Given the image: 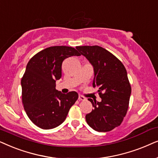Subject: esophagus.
<instances>
[{
  "label": "esophagus",
  "mask_w": 158,
  "mask_h": 158,
  "mask_svg": "<svg viewBox=\"0 0 158 158\" xmlns=\"http://www.w3.org/2000/svg\"><path fill=\"white\" fill-rule=\"evenodd\" d=\"M79 101H81V100L85 101V100H86V98L82 95H79Z\"/></svg>",
  "instance_id": "1"
}]
</instances>
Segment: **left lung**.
Here are the masks:
<instances>
[{"mask_svg": "<svg viewBox=\"0 0 158 158\" xmlns=\"http://www.w3.org/2000/svg\"><path fill=\"white\" fill-rule=\"evenodd\" d=\"M94 67L92 86L98 87L101 102L89 98L94 109L86 115L88 125L99 132H107L118 127L129 108L131 87L126 68L121 60L98 45L77 46Z\"/></svg>", "mask_w": 158, "mask_h": 158, "instance_id": "8db88e82", "label": "left lung"}]
</instances>
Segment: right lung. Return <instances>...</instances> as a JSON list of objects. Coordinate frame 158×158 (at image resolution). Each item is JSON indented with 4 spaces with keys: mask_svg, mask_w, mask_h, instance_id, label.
<instances>
[{
    "mask_svg": "<svg viewBox=\"0 0 158 158\" xmlns=\"http://www.w3.org/2000/svg\"><path fill=\"white\" fill-rule=\"evenodd\" d=\"M73 56L81 54L72 47L52 46L35 54L27 65L21 81L22 103L29 118L41 129L61 124L77 100V92L63 94L56 89L63 61Z\"/></svg>",
    "mask_w": 158,
    "mask_h": 158,
    "instance_id": "obj_1",
    "label": "right lung"
}]
</instances>
